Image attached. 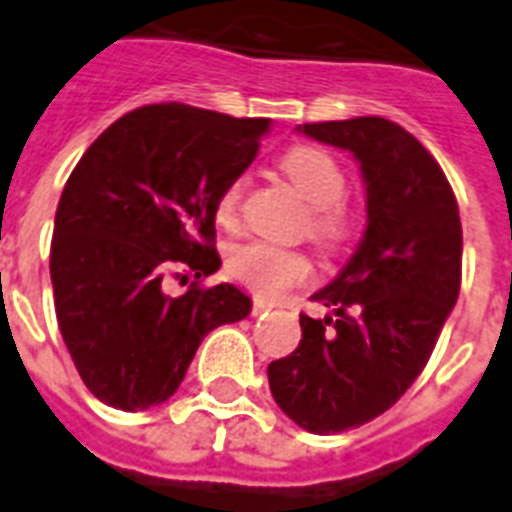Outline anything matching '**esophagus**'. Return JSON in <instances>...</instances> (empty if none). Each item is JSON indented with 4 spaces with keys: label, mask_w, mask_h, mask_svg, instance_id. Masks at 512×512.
Segmentation results:
<instances>
[{
    "label": "esophagus",
    "mask_w": 512,
    "mask_h": 512,
    "mask_svg": "<svg viewBox=\"0 0 512 512\" xmlns=\"http://www.w3.org/2000/svg\"><path fill=\"white\" fill-rule=\"evenodd\" d=\"M268 311H271V305L265 303V300H255V303H252V316H263V313Z\"/></svg>",
    "instance_id": "1"
}]
</instances>
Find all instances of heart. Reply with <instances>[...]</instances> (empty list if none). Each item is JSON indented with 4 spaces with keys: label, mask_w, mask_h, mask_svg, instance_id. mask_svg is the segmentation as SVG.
<instances>
[{
    "label": "heart",
    "mask_w": 512,
    "mask_h": 512,
    "mask_svg": "<svg viewBox=\"0 0 512 512\" xmlns=\"http://www.w3.org/2000/svg\"><path fill=\"white\" fill-rule=\"evenodd\" d=\"M281 170L297 185L303 199L311 204L308 233L324 244H340L353 228V209L345 193V172L335 156L319 146H297L281 156ZM244 177H236L225 185L217 199L220 223L233 225L239 217ZM231 279L249 292L273 300L295 287H303L313 279L311 257L297 249L279 247L271 241H247L228 252Z\"/></svg>",
    "instance_id": "heart-1"
}]
</instances>
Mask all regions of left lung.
I'll use <instances>...</instances> for the list:
<instances>
[{
    "label": "left lung",
    "instance_id": "obj_1",
    "mask_svg": "<svg viewBox=\"0 0 512 512\" xmlns=\"http://www.w3.org/2000/svg\"><path fill=\"white\" fill-rule=\"evenodd\" d=\"M300 130L345 148L366 183V231L350 263L311 297L337 319L300 313L303 340L271 361L281 412L329 436L388 412L425 369L462 281L457 199L430 151L382 116Z\"/></svg>",
    "mask_w": 512,
    "mask_h": 512
}]
</instances>
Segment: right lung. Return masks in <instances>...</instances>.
I'll return each mask as SVG.
<instances>
[{
	"instance_id": "1",
	"label": "right lung",
	"mask_w": 512,
	"mask_h": 512,
	"mask_svg": "<svg viewBox=\"0 0 512 512\" xmlns=\"http://www.w3.org/2000/svg\"><path fill=\"white\" fill-rule=\"evenodd\" d=\"M271 119H236L154 103L116 119L68 177L55 212L50 276L55 316L92 396L143 412L180 388L201 340L247 319L220 268V193L255 162ZM194 281L180 296L169 279Z\"/></svg>"
}]
</instances>
